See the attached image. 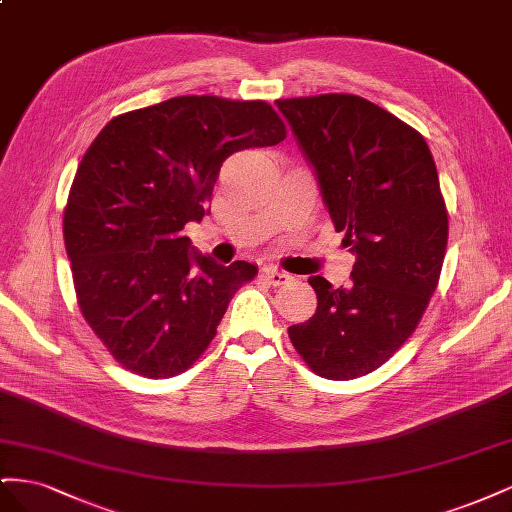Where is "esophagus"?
I'll list each match as a JSON object with an SVG mask.
<instances>
[{
  "instance_id": "obj_1",
  "label": "esophagus",
  "mask_w": 512,
  "mask_h": 512,
  "mask_svg": "<svg viewBox=\"0 0 512 512\" xmlns=\"http://www.w3.org/2000/svg\"><path fill=\"white\" fill-rule=\"evenodd\" d=\"M262 277H265V280H267L271 286H282V284H286V282L290 280L288 273H284V271H280V269H275V267H265V269H262Z\"/></svg>"
}]
</instances>
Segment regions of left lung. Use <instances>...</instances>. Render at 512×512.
Wrapping results in <instances>:
<instances>
[{
    "mask_svg": "<svg viewBox=\"0 0 512 512\" xmlns=\"http://www.w3.org/2000/svg\"><path fill=\"white\" fill-rule=\"evenodd\" d=\"M275 104L356 256L348 288L309 277L316 314L292 324L290 342L314 374L359 378L404 346L436 292L448 241L436 162L421 134L365 98L324 94Z\"/></svg>",
    "mask_w": 512,
    "mask_h": 512,
    "instance_id": "obj_1",
    "label": "left lung"
}]
</instances>
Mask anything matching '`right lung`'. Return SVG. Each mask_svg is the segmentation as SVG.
<instances>
[{
    "mask_svg": "<svg viewBox=\"0 0 512 512\" xmlns=\"http://www.w3.org/2000/svg\"><path fill=\"white\" fill-rule=\"evenodd\" d=\"M286 138L262 100L179 96L113 117L89 145L64 211L79 307L106 350L145 378L194 365L258 267H222L183 237L209 213L224 160Z\"/></svg>",
    "mask_w": 512,
    "mask_h": 512,
    "instance_id": "add662e5",
    "label": "right lung"
}]
</instances>
